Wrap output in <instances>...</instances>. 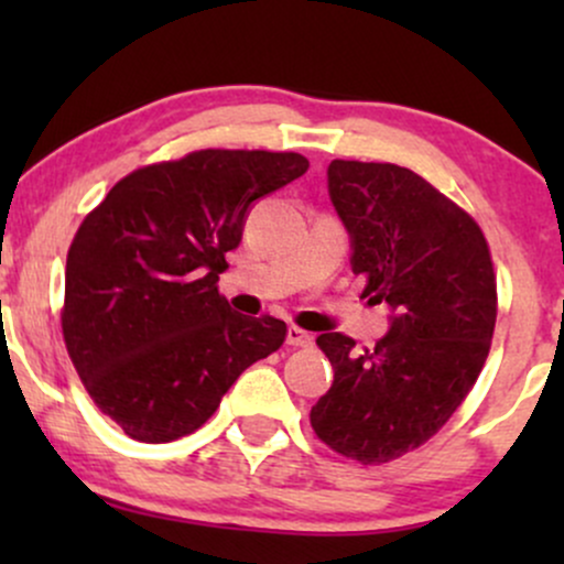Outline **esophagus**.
<instances>
[{
    "mask_svg": "<svg viewBox=\"0 0 564 564\" xmlns=\"http://www.w3.org/2000/svg\"><path fill=\"white\" fill-rule=\"evenodd\" d=\"M286 341L291 347H313V334H307L300 326H291L286 334Z\"/></svg>",
    "mask_w": 564,
    "mask_h": 564,
    "instance_id": "1",
    "label": "esophagus"
}]
</instances>
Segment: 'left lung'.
<instances>
[{
	"mask_svg": "<svg viewBox=\"0 0 564 564\" xmlns=\"http://www.w3.org/2000/svg\"><path fill=\"white\" fill-rule=\"evenodd\" d=\"M328 193L352 238L364 296L392 310L377 347L321 334L334 384L310 411L328 448L387 464L424 445L464 403L496 328V273L480 225L398 164L334 159Z\"/></svg>",
	"mask_w": 564,
	"mask_h": 564,
	"instance_id": "8db88e82",
	"label": "left lung"
}]
</instances>
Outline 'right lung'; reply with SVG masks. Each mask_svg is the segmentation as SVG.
I'll return each mask as SVG.
<instances>
[{
    "instance_id": "add662e5",
    "label": "right lung",
    "mask_w": 564,
    "mask_h": 564,
    "mask_svg": "<svg viewBox=\"0 0 564 564\" xmlns=\"http://www.w3.org/2000/svg\"><path fill=\"white\" fill-rule=\"evenodd\" d=\"M307 166L289 151L206 148L129 172L84 217L66 260L63 341L124 435H191L246 368L283 345L286 323L232 313L217 281L249 206Z\"/></svg>"
}]
</instances>
